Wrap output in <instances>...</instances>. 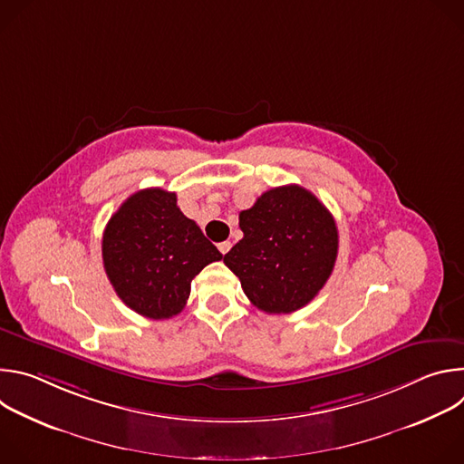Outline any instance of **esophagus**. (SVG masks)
I'll list each match as a JSON object with an SVG mask.
<instances>
[{
	"instance_id": "esophagus-1",
	"label": "esophagus",
	"mask_w": 464,
	"mask_h": 464,
	"mask_svg": "<svg viewBox=\"0 0 464 464\" xmlns=\"http://www.w3.org/2000/svg\"><path fill=\"white\" fill-rule=\"evenodd\" d=\"M218 249H220V253H222V255H226V253L231 249V242H229V240L220 242V244H218Z\"/></svg>"
}]
</instances>
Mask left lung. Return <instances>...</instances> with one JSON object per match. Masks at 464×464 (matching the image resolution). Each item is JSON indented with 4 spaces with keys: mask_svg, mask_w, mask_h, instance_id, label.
<instances>
[{
    "mask_svg": "<svg viewBox=\"0 0 464 464\" xmlns=\"http://www.w3.org/2000/svg\"><path fill=\"white\" fill-rule=\"evenodd\" d=\"M238 226L244 237L224 255V262L262 312L290 314L303 308L334 270V217L299 185L264 192L253 208L238 215Z\"/></svg>",
    "mask_w": 464,
    "mask_h": 464,
    "instance_id": "8db88e82",
    "label": "left lung"
}]
</instances>
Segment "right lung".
I'll return each mask as SVG.
<instances>
[{
  "mask_svg": "<svg viewBox=\"0 0 464 464\" xmlns=\"http://www.w3.org/2000/svg\"><path fill=\"white\" fill-rule=\"evenodd\" d=\"M222 253L176 206V192L160 187L131 194L106 224V276L134 312L149 319L179 314L190 283Z\"/></svg>",
  "mask_w": 464,
  "mask_h": 464,
  "instance_id": "obj_1",
  "label": "right lung"
}]
</instances>
